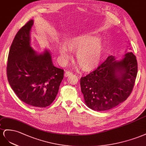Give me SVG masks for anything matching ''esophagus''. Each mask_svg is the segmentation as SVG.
Wrapping results in <instances>:
<instances>
[{"label": "esophagus", "mask_w": 146, "mask_h": 146, "mask_svg": "<svg viewBox=\"0 0 146 146\" xmlns=\"http://www.w3.org/2000/svg\"><path fill=\"white\" fill-rule=\"evenodd\" d=\"M72 72H70V71H66V72L65 73L64 75H65V77H68L70 75H72Z\"/></svg>", "instance_id": "obj_1"}]
</instances>
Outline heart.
Returning <instances> with one entry per match:
<instances>
[{
    "label": "heart",
    "instance_id": "obj_1",
    "mask_svg": "<svg viewBox=\"0 0 146 146\" xmlns=\"http://www.w3.org/2000/svg\"><path fill=\"white\" fill-rule=\"evenodd\" d=\"M98 37L92 34L76 36L59 46V60L65 65L72 58L71 52H76L78 65L84 72H90L97 67L103 54V45Z\"/></svg>",
    "mask_w": 146,
    "mask_h": 146
}]
</instances>
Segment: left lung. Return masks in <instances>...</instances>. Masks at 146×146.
Instances as JSON below:
<instances>
[{"instance_id":"8db88e82","label":"left lung","mask_w":146,"mask_h":146,"mask_svg":"<svg viewBox=\"0 0 146 146\" xmlns=\"http://www.w3.org/2000/svg\"><path fill=\"white\" fill-rule=\"evenodd\" d=\"M137 73L138 62L131 52L120 61L112 56L108 57L93 72L81 78L86 105L95 111H106L117 106L130 96Z\"/></svg>"}]
</instances>
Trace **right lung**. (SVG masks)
<instances>
[{"label": "right lung", "mask_w": 146, "mask_h": 146, "mask_svg": "<svg viewBox=\"0 0 146 146\" xmlns=\"http://www.w3.org/2000/svg\"><path fill=\"white\" fill-rule=\"evenodd\" d=\"M30 20L15 35L8 54L7 75L18 97L27 105L45 108L54 100L64 70L53 65L48 51L36 53L30 45Z\"/></svg>", "instance_id": "obj_1"}]
</instances>
